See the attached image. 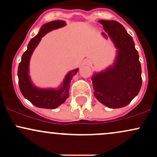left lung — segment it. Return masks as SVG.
<instances>
[{"mask_svg": "<svg viewBox=\"0 0 157 157\" xmlns=\"http://www.w3.org/2000/svg\"><path fill=\"white\" fill-rule=\"evenodd\" d=\"M117 48L112 66L95 73L91 77L94 94L101 103L111 108L125 107L140 92L142 86L141 64L132 37L121 23L115 21H99Z\"/></svg>", "mask_w": 157, "mask_h": 157, "instance_id": "1", "label": "left lung"}]
</instances>
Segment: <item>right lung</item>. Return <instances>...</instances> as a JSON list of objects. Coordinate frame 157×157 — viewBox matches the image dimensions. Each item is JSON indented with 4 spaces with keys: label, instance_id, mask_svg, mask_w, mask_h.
<instances>
[{
    "label": "right lung",
    "instance_id": "1",
    "mask_svg": "<svg viewBox=\"0 0 157 157\" xmlns=\"http://www.w3.org/2000/svg\"><path fill=\"white\" fill-rule=\"evenodd\" d=\"M64 26H66L64 21H54L43 25L39 33L29 41L27 50L23 54L21 61L19 63L17 76L20 90L23 97L37 108L55 109L63 103L69 94L71 79L79 70L76 68L68 72L65 77L63 85H61L58 89H38L34 86L29 75L30 58L41 38L48 32Z\"/></svg>",
    "mask_w": 157,
    "mask_h": 157
}]
</instances>
